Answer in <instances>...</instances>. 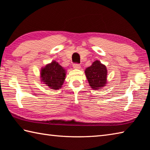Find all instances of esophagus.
<instances>
[{"label": "esophagus", "instance_id": "34e87169", "mask_svg": "<svg viewBox=\"0 0 150 150\" xmlns=\"http://www.w3.org/2000/svg\"><path fill=\"white\" fill-rule=\"evenodd\" d=\"M73 67L74 68V69H81V65H79V64H73Z\"/></svg>", "mask_w": 150, "mask_h": 150}]
</instances>
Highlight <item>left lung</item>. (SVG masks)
<instances>
[{
  "label": "left lung",
  "mask_w": 150,
  "mask_h": 150,
  "mask_svg": "<svg viewBox=\"0 0 150 150\" xmlns=\"http://www.w3.org/2000/svg\"><path fill=\"white\" fill-rule=\"evenodd\" d=\"M84 71L89 85L92 89L100 90L105 86L108 70L105 65L102 64L100 61L94 62L92 66L86 67Z\"/></svg>",
  "instance_id": "1"
}]
</instances>
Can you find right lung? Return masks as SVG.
I'll list each match as a JSON object with an SVG mask.
<instances>
[{
    "instance_id": "right-lung-1",
    "label": "right lung",
    "mask_w": 150,
    "mask_h": 150,
    "mask_svg": "<svg viewBox=\"0 0 150 150\" xmlns=\"http://www.w3.org/2000/svg\"><path fill=\"white\" fill-rule=\"evenodd\" d=\"M40 78L43 84L53 90H58L62 88L66 79V70L58 62L53 60L42 68Z\"/></svg>"
}]
</instances>
